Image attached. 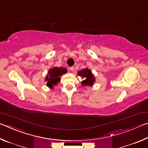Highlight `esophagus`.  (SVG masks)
I'll return each instance as SVG.
<instances>
[{"instance_id":"1","label":"esophagus","mask_w":148,"mask_h":148,"mask_svg":"<svg viewBox=\"0 0 148 148\" xmlns=\"http://www.w3.org/2000/svg\"><path fill=\"white\" fill-rule=\"evenodd\" d=\"M70 70H71V71H74V70H75V68H74V67H70Z\"/></svg>"}]
</instances>
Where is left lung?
Listing matches in <instances>:
<instances>
[{
    "mask_svg": "<svg viewBox=\"0 0 148 148\" xmlns=\"http://www.w3.org/2000/svg\"><path fill=\"white\" fill-rule=\"evenodd\" d=\"M77 75L81 76L82 79H84L83 81L81 82V85L82 86H92L94 85V82L95 81V78L94 74L92 73L91 70H90L88 67L78 71Z\"/></svg>",
    "mask_w": 148,
    "mask_h": 148,
    "instance_id": "1",
    "label": "left lung"
}]
</instances>
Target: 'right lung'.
I'll list each match as a JSON object with an SVG mask.
<instances>
[{"label": "right lung", "instance_id": "1", "mask_svg": "<svg viewBox=\"0 0 148 148\" xmlns=\"http://www.w3.org/2000/svg\"><path fill=\"white\" fill-rule=\"evenodd\" d=\"M67 72L66 68L62 67H54L49 70L47 75L45 77L46 85L51 89L54 88V86L58 84L60 82V77Z\"/></svg>", "mask_w": 148, "mask_h": 148}]
</instances>
